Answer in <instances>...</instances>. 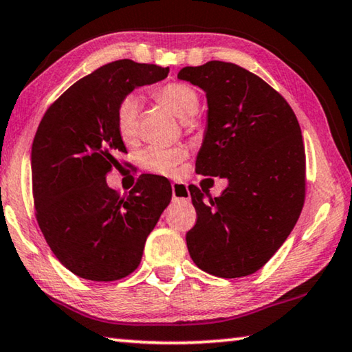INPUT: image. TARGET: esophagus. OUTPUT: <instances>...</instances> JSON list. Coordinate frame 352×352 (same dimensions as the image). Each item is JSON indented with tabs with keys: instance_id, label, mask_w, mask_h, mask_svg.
<instances>
[{
	"instance_id": "34e87169",
	"label": "esophagus",
	"mask_w": 352,
	"mask_h": 352,
	"mask_svg": "<svg viewBox=\"0 0 352 352\" xmlns=\"http://www.w3.org/2000/svg\"><path fill=\"white\" fill-rule=\"evenodd\" d=\"M171 192H173V199L175 201H188L190 199V192H188L187 184L173 182Z\"/></svg>"
}]
</instances>
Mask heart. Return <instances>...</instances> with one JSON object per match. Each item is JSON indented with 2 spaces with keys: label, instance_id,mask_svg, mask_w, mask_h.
I'll return each instance as SVG.
<instances>
[{
  "label": "heart",
  "instance_id": "obj_1",
  "mask_svg": "<svg viewBox=\"0 0 352 352\" xmlns=\"http://www.w3.org/2000/svg\"><path fill=\"white\" fill-rule=\"evenodd\" d=\"M154 100L162 102L181 120L195 117L199 107V96L192 85L186 82H165L151 90ZM140 104L135 96H126L120 101L115 113V126L124 143H132L138 135ZM187 157V149L182 146L164 148L151 146L142 155L143 166L157 175H173L176 166Z\"/></svg>",
  "mask_w": 352,
  "mask_h": 352
}]
</instances>
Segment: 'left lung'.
Wrapping results in <instances>:
<instances>
[{"instance_id": "left-lung-1", "label": "left lung", "mask_w": 352, "mask_h": 352, "mask_svg": "<svg viewBox=\"0 0 352 352\" xmlns=\"http://www.w3.org/2000/svg\"><path fill=\"white\" fill-rule=\"evenodd\" d=\"M177 78L206 91L207 129L197 171L229 181L218 198L190 186L197 224L186 235L192 261L218 278L261 270L289 237L306 198V151L285 98L235 63L186 67Z\"/></svg>"}]
</instances>
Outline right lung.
<instances>
[{"instance_id": "add662e5", "label": "right lung", "mask_w": 352, "mask_h": 352, "mask_svg": "<svg viewBox=\"0 0 352 352\" xmlns=\"http://www.w3.org/2000/svg\"><path fill=\"white\" fill-rule=\"evenodd\" d=\"M170 68L129 59L106 63L67 89L45 112L32 142V197L46 243L79 278L111 282L140 265L149 232L171 201L162 176H142L129 195L106 176L128 153L115 126L123 98Z\"/></svg>"}]
</instances>
